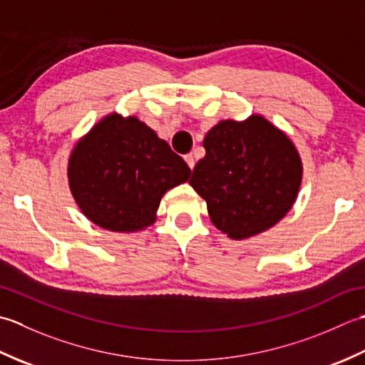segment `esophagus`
I'll use <instances>...</instances> for the list:
<instances>
[{
	"instance_id": "esophagus-1",
	"label": "esophagus",
	"mask_w": 365,
	"mask_h": 365,
	"mask_svg": "<svg viewBox=\"0 0 365 365\" xmlns=\"http://www.w3.org/2000/svg\"><path fill=\"white\" fill-rule=\"evenodd\" d=\"M184 160L187 162L189 168L193 170V167H195V159H193V155H192V154H185V155H184Z\"/></svg>"
}]
</instances>
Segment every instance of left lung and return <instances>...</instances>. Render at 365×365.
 Instances as JSON below:
<instances>
[{"label": "left lung", "mask_w": 365, "mask_h": 365, "mask_svg": "<svg viewBox=\"0 0 365 365\" xmlns=\"http://www.w3.org/2000/svg\"><path fill=\"white\" fill-rule=\"evenodd\" d=\"M206 155L189 184L206 200L212 224L233 240L266 232L292 210L302 163L284 132L254 115L220 121L203 140Z\"/></svg>", "instance_id": "1"}]
</instances>
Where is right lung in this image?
<instances>
[{
  "mask_svg": "<svg viewBox=\"0 0 365 365\" xmlns=\"http://www.w3.org/2000/svg\"><path fill=\"white\" fill-rule=\"evenodd\" d=\"M68 176L89 220L135 232L153 224L163 193L187 181L190 168L145 123L113 113L73 148Z\"/></svg>",
  "mask_w": 365,
  "mask_h": 365,
  "instance_id": "right-lung-1",
  "label": "right lung"
}]
</instances>
